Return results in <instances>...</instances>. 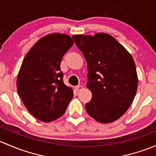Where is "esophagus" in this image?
Here are the masks:
<instances>
[{
    "label": "esophagus",
    "instance_id": "1",
    "mask_svg": "<svg viewBox=\"0 0 156 156\" xmlns=\"http://www.w3.org/2000/svg\"><path fill=\"white\" fill-rule=\"evenodd\" d=\"M75 89L76 90V91H80V90H83V87L82 86H81V85H79V86H76L75 87Z\"/></svg>",
    "mask_w": 156,
    "mask_h": 156
}]
</instances>
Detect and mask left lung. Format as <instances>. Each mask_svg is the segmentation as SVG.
I'll return each mask as SVG.
<instances>
[{
	"label": "left lung",
	"mask_w": 156,
	"mask_h": 156,
	"mask_svg": "<svg viewBox=\"0 0 156 156\" xmlns=\"http://www.w3.org/2000/svg\"><path fill=\"white\" fill-rule=\"evenodd\" d=\"M73 38L87 63V87L92 99L85 105L87 114L102 123L122 117L137 89V71L132 55L112 36L74 35Z\"/></svg>",
	"instance_id": "obj_1"
}]
</instances>
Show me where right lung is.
Returning <instances> with one entry per match:
<instances>
[{"mask_svg": "<svg viewBox=\"0 0 156 156\" xmlns=\"http://www.w3.org/2000/svg\"><path fill=\"white\" fill-rule=\"evenodd\" d=\"M73 44L68 35L48 34L37 41L23 60L16 82L18 93L39 120L58 119L73 99V89L63 83L60 63Z\"/></svg>", "mask_w": 156, "mask_h": 156, "instance_id": "right-lung-1", "label": "right lung"}]
</instances>
